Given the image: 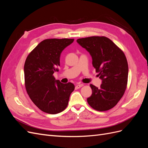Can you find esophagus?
I'll return each instance as SVG.
<instances>
[{
  "label": "esophagus",
  "mask_w": 148,
  "mask_h": 148,
  "mask_svg": "<svg viewBox=\"0 0 148 148\" xmlns=\"http://www.w3.org/2000/svg\"><path fill=\"white\" fill-rule=\"evenodd\" d=\"M82 86H83V84H77V85H76V88L79 89L80 88H82Z\"/></svg>",
  "instance_id": "obj_1"
}]
</instances>
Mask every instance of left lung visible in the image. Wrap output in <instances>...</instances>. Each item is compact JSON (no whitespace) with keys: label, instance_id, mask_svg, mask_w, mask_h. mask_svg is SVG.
<instances>
[{"label":"left lung","instance_id":"obj_1","mask_svg":"<svg viewBox=\"0 0 148 148\" xmlns=\"http://www.w3.org/2000/svg\"><path fill=\"white\" fill-rule=\"evenodd\" d=\"M77 42L90 53L96 72L102 79L100 88L90 84L92 95L88 104L97 111L113 108L123 96L128 82V66L123 51L105 36L80 38Z\"/></svg>","mask_w":148,"mask_h":148}]
</instances>
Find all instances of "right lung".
<instances>
[{"mask_svg": "<svg viewBox=\"0 0 148 148\" xmlns=\"http://www.w3.org/2000/svg\"><path fill=\"white\" fill-rule=\"evenodd\" d=\"M74 39H47L40 42L26 57L24 66L26 92L34 104L44 112L56 114L64 110L75 89L70 82L56 80L60 53Z\"/></svg>", "mask_w": 148, "mask_h": 148, "instance_id": "1", "label": "right lung"}]
</instances>
